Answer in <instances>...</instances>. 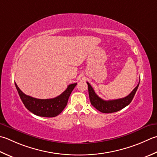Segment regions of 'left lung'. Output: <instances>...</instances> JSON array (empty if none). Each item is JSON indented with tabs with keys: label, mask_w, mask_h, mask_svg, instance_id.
<instances>
[{
	"label": "left lung",
	"mask_w": 157,
	"mask_h": 157,
	"mask_svg": "<svg viewBox=\"0 0 157 157\" xmlns=\"http://www.w3.org/2000/svg\"><path fill=\"white\" fill-rule=\"evenodd\" d=\"M88 87V94L89 98H90V103L97 110L102 113H113L116 112L123 109L124 107L127 106L128 104L133 100L135 96L136 91L139 86L140 82L138 83L137 86L133 89V90L126 97L122 98V99H115V100H109L105 101L98 96L95 93L94 90H93V87L91 86L90 84L87 82Z\"/></svg>",
	"instance_id": "8db88e82"
}]
</instances>
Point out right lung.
I'll return each instance as SVG.
<instances>
[{
	"label": "right lung",
	"mask_w": 157,
	"mask_h": 157,
	"mask_svg": "<svg viewBox=\"0 0 157 157\" xmlns=\"http://www.w3.org/2000/svg\"><path fill=\"white\" fill-rule=\"evenodd\" d=\"M15 85L20 99L27 109L36 116L52 118L55 117L63 112L77 83L69 84L66 90L59 96L48 99H39L30 97L22 93L15 82Z\"/></svg>",
	"instance_id": "obj_1"
}]
</instances>
